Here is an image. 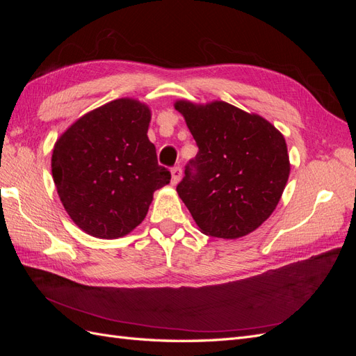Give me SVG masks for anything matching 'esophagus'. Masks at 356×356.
I'll list each match as a JSON object with an SVG mask.
<instances>
[{
  "label": "esophagus",
  "instance_id": "1",
  "mask_svg": "<svg viewBox=\"0 0 356 356\" xmlns=\"http://www.w3.org/2000/svg\"><path fill=\"white\" fill-rule=\"evenodd\" d=\"M181 177H182V169L179 166L172 168V184H174V186L178 184Z\"/></svg>",
  "mask_w": 356,
  "mask_h": 356
}]
</instances>
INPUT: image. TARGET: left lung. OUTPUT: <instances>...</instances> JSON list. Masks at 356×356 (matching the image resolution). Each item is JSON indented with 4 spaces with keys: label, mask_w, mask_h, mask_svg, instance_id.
<instances>
[{
    "label": "left lung",
    "mask_w": 356,
    "mask_h": 356,
    "mask_svg": "<svg viewBox=\"0 0 356 356\" xmlns=\"http://www.w3.org/2000/svg\"><path fill=\"white\" fill-rule=\"evenodd\" d=\"M199 152L177 191L199 229L238 239L270 217L289 175L282 134L263 117L215 101H178Z\"/></svg>",
    "instance_id": "left-lung-1"
}]
</instances>
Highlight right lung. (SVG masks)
I'll use <instances>...</instances> for the list:
<instances>
[{
	"mask_svg": "<svg viewBox=\"0 0 356 356\" xmlns=\"http://www.w3.org/2000/svg\"><path fill=\"white\" fill-rule=\"evenodd\" d=\"M152 114L134 99H117L79 118L51 156L63 208L88 234L115 239L143 222L153 193L169 184L147 136Z\"/></svg>",
	"mask_w": 356,
	"mask_h": 356,
	"instance_id": "right-lung-1",
	"label": "right lung"
}]
</instances>
